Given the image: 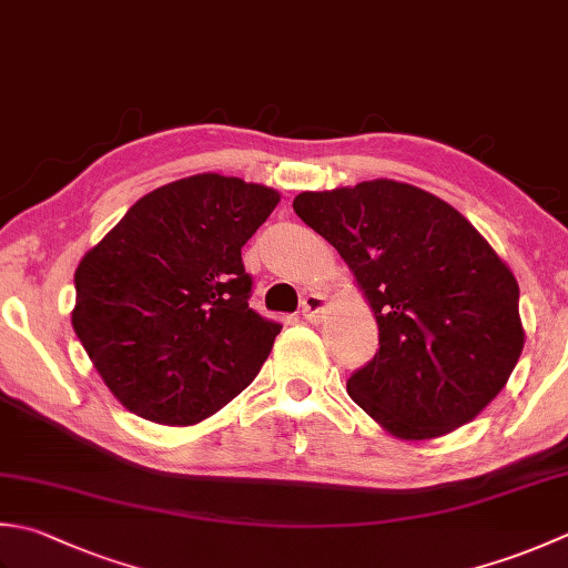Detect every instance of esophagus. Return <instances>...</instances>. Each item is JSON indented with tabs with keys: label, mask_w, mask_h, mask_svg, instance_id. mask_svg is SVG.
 <instances>
[{
	"label": "esophagus",
	"mask_w": 568,
	"mask_h": 568,
	"mask_svg": "<svg viewBox=\"0 0 568 568\" xmlns=\"http://www.w3.org/2000/svg\"><path fill=\"white\" fill-rule=\"evenodd\" d=\"M327 297L322 293H307L303 300V317L307 322H320V317L327 313Z\"/></svg>",
	"instance_id": "obj_1"
}]
</instances>
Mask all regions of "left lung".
Returning a JSON list of instances; mask_svg holds the SVG:
<instances>
[{
    "label": "left lung",
    "instance_id": "left-lung-1",
    "mask_svg": "<svg viewBox=\"0 0 568 568\" xmlns=\"http://www.w3.org/2000/svg\"><path fill=\"white\" fill-rule=\"evenodd\" d=\"M295 214L349 265L379 352L347 394L394 438L460 428L503 392L525 347L519 285L468 219L394 180L303 192Z\"/></svg>",
    "mask_w": 568,
    "mask_h": 568
}]
</instances>
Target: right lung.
Instances as JSON below:
<instances>
[{
  "label": "right lung",
  "mask_w": 568,
  "mask_h": 568,
  "mask_svg": "<svg viewBox=\"0 0 568 568\" xmlns=\"http://www.w3.org/2000/svg\"><path fill=\"white\" fill-rule=\"evenodd\" d=\"M281 194L194 174L144 194L75 268L71 322L118 402L192 426L246 388L281 325L248 307L241 248Z\"/></svg>",
  "instance_id": "1"
}]
</instances>
